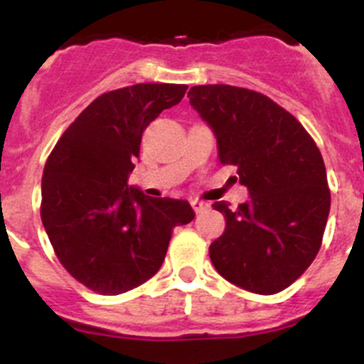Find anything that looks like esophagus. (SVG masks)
Masks as SVG:
<instances>
[{"instance_id": "34e87169", "label": "esophagus", "mask_w": 364, "mask_h": 364, "mask_svg": "<svg viewBox=\"0 0 364 364\" xmlns=\"http://www.w3.org/2000/svg\"><path fill=\"white\" fill-rule=\"evenodd\" d=\"M191 208L195 213H202V211H208L210 210V204L204 200H198V198H193L191 200Z\"/></svg>"}]
</instances>
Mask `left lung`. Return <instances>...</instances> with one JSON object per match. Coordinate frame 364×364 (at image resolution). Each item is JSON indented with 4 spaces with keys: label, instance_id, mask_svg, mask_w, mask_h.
Wrapping results in <instances>:
<instances>
[{
    "label": "left lung",
    "instance_id": "obj_1",
    "mask_svg": "<svg viewBox=\"0 0 364 364\" xmlns=\"http://www.w3.org/2000/svg\"><path fill=\"white\" fill-rule=\"evenodd\" d=\"M189 104L211 125L218 159L235 166L250 200L213 208L226 230L210 257L226 281L273 295L314 262L330 213V189L319 147L301 122L262 92L233 85H195Z\"/></svg>",
    "mask_w": 364,
    "mask_h": 364
}]
</instances>
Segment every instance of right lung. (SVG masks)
Masks as SVG:
<instances>
[{"label":"right lung","instance_id":"right-lung-1","mask_svg":"<svg viewBox=\"0 0 364 364\" xmlns=\"http://www.w3.org/2000/svg\"><path fill=\"white\" fill-rule=\"evenodd\" d=\"M186 91L178 83H136L104 92L47 159L41 222L63 268L96 294H124L153 277L173 230L195 218L186 200L127 188L142 133Z\"/></svg>","mask_w":364,"mask_h":364}]
</instances>
